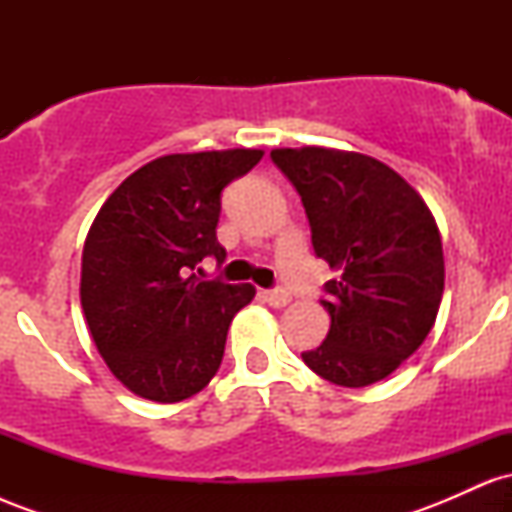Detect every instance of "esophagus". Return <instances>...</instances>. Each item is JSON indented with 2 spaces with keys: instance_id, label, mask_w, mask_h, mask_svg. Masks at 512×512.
Masks as SVG:
<instances>
[{
  "instance_id": "34e87169",
  "label": "esophagus",
  "mask_w": 512,
  "mask_h": 512,
  "mask_svg": "<svg viewBox=\"0 0 512 512\" xmlns=\"http://www.w3.org/2000/svg\"><path fill=\"white\" fill-rule=\"evenodd\" d=\"M262 298L269 305H274V308H284V305L291 301V293L286 289H267L262 291Z\"/></svg>"
}]
</instances>
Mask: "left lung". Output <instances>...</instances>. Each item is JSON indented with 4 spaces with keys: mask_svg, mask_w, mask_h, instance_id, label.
<instances>
[{
    "mask_svg": "<svg viewBox=\"0 0 512 512\" xmlns=\"http://www.w3.org/2000/svg\"><path fill=\"white\" fill-rule=\"evenodd\" d=\"M274 166L301 195L310 240L337 279L320 303L327 339L303 351L320 378L366 387L387 378L424 344L443 298V243L419 192L363 154L274 149Z\"/></svg>",
    "mask_w": 512,
    "mask_h": 512,
    "instance_id": "8db88e82",
    "label": "left lung"
}]
</instances>
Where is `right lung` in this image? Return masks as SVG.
Returning a JSON list of instances; mask_svg holds the SVG:
<instances>
[{
    "label": "right lung",
    "instance_id": "obj_1",
    "mask_svg": "<svg viewBox=\"0 0 512 512\" xmlns=\"http://www.w3.org/2000/svg\"><path fill=\"white\" fill-rule=\"evenodd\" d=\"M262 151L173 154L146 163L108 197L81 257V308L98 351L127 390L170 404L197 395L221 366L231 320L255 286L199 279L216 240L221 192Z\"/></svg>",
    "mask_w": 512,
    "mask_h": 512
}]
</instances>
